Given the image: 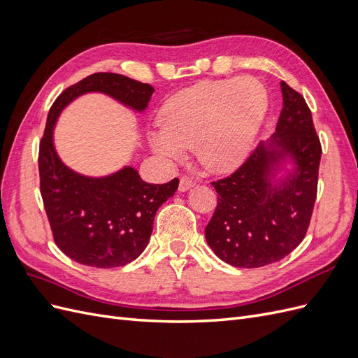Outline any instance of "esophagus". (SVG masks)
Returning a JSON list of instances; mask_svg holds the SVG:
<instances>
[{
	"instance_id": "esophagus-1",
	"label": "esophagus",
	"mask_w": 358,
	"mask_h": 358,
	"mask_svg": "<svg viewBox=\"0 0 358 358\" xmlns=\"http://www.w3.org/2000/svg\"><path fill=\"white\" fill-rule=\"evenodd\" d=\"M192 187H194V182H192L191 178H187V176L180 178V180H179V191H188Z\"/></svg>"
}]
</instances>
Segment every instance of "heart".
I'll return each mask as SVG.
<instances>
[{"mask_svg":"<svg viewBox=\"0 0 358 358\" xmlns=\"http://www.w3.org/2000/svg\"><path fill=\"white\" fill-rule=\"evenodd\" d=\"M267 104L264 85L251 76L199 82L164 104L161 128L149 134V143L170 159L194 148L206 170L231 171L251 152Z\"/></svg>","mask_w":358,"mask_h":358,"instance_id":"b5f03b06","label":"heart"}]
</instances>
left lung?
<instances>
[{
    "label": "left lung",
    "mask_w": 358,
    "mask_h": 358,
    "mask_svg": "<svg viewBox=\"0 0 358 358\" xmlns=\"http://www.w3.org/2000/svg\"><path fill=\"white\" fill-rule=\"evenodd\" d=\"M284 107L268 148L259 143L230 176L213 180L218 203L204 236L234 267L255 268L288 255L305 239L318 191L321 142L300 92L280 82ZM276 145V148H270ZM293 158L296 171L272 186L273 162Z\"/></svg>",
    "instance_id": "1"
}]
</instances>
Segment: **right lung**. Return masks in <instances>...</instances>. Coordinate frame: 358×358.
Masks as SVG:
<instances>
[{"mask_svg":"<svg viewBox=\"0 0 358 358\" xmlns=\"http://www.w3.org/2000/svg\"><path fill=\"white\" fill-rule=\"evenodd\" d=\"M92 91L145 110L155 90L116 73H95L64 90L50 107L40 142V192L61 251L80 264L112 268L131 263L145 251L155 213L175 196L179 179L150 185L133 167L96 179L80 176L62 164L52 142L57 117L76 96Z\"/></svg>","mask_w":358,"mask_h":358,"instance_id":"right-lung-1","label":"right lung"}]
</instances>
